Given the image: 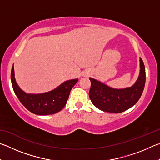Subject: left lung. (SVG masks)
Returning a JSON list of instances; mask_svg holds the SVG:
<instances>
[{"label": "left lung", "mask_w": 160, "mask_h": 160, "mask_svg": "<svg viewBox=\"0 0 160 160\" xmlns=\"http://www.w3.org/2000/svg\"><path fill=\"white\" fill-rule=\"evenodd\" d=\"M140 74L132 86L114 89L93 78H90L91 88L89 96L92 104L103 112L121 113L136 104L141 97L145 84V68L140 58Z\"/></svg>", "instance_id": "left-lung-1"}]
</instances>
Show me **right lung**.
I'll use <instances>...</instances> for the list:
<instances>
[{
    "instance_id": "right-lung-1",
    "label": "right lung",
    "mask_w": 160,
    "mask_h": 160,
    "mask_svg": "<svg viewBox=\"0 0 160 160\" xmlns=\"http://www.w3.org/2000/svg\"><path fill=\"white\" fill-rule=\"evenodd\" d=\"M78 81V79L67 80L48 92L28 94L16 82L13 66L11 70V82L16 96L26 109L37 115H49L60 112L66 104L70 90Z\"/></svg>"
}]
</instances>
